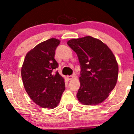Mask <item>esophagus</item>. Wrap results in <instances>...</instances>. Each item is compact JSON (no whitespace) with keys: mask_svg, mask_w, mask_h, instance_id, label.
Masks as SVG:
<instances>
[{"mask_svg":"<svg viewBox=\"0 0 134 134\" xmlns=\"http://www.w3.org/2000/svg\"><path fill=\"white\" fill-rule=\"evenodd\" d=\"M67 79L69 80H72V78H74V76H67Z\"/></svg>","mask_w":134,"mask_h":134,"instance_id":"34e87169","label":"esophagus"}]
</instances>
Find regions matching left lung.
Listing matches in <instances>:
<instances>
[{"instance_id": "left-lung-1", "label": "left lung", "mask_w": 134, "mask_h": 134, "mask_svg": "<svg viewBox=\"0 0 134 134\" xmlns=\"http://www.w3.org/2000/svg\"><path fill=\"white\" fill-rule=\"evenodd\" d=\"M67 44L80 63L78 100L84 105L102 103L117 83L119 67L115 56L107 44L91 36L72 39Z\"/></svg>"}]
</instances>
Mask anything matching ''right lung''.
<instances>
[{
	"instance_id": "obj_1",
	"label": "right lung",
	"mask_w": 134,
	"mask_h": 134,
	"mask_svg": "<svg viewBox=\"0 0 134 134\" xmlns=\"http://www.w3.org/2000/svg\"><path fill=\"white\" fill-rule=\"evenodd\" d=\"M60 41L51 38L41 42L25 56L21 67L24 87L31 99L39 106L57 107L65 91L64 78L54 70L58 67L55 51Z\"/></svg>"
}]
</instances>
